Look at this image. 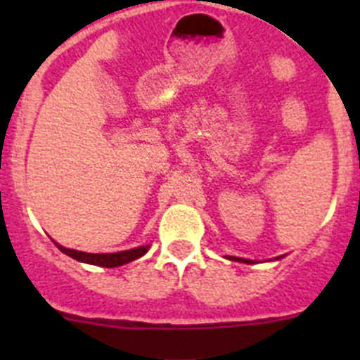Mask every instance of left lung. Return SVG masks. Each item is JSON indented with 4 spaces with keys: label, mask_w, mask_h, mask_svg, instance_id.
Segmentation results:
<instances>
[{
    "label": "left lung",
    "mask_w": 360,
    "mask_h": 360,
    "mask_svg": "<svg viewBox=\"0 0 360 360\" xmlns=\"http://www.w3.org/2000/svg\"><path fill=\"white\" fill-rule=\"evenodd\" d=\"M283 256H279V257H276V259H281ZM229 259H232V262H240V263H247V265H252V263H256V262H252V259H245V257H234V256H229Z\"/></svg>",
    "instance_id": "1"
}]
</instances>
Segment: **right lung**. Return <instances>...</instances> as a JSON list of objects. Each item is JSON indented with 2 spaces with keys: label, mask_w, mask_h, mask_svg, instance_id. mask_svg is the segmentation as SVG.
Returning <instances> with one entry per match:
<instances>
[{
  "label": "right lung",
  "mask_w": 360,
  "mask_h": 360,
  "mask_svg": "<svg viewBox=\"0 0 360 360\" xmlns=\"http://www.w3.org/2000/svg\"><path fill=\"white\" fill-rule=\"evenodd\" d=\"M56 243V241H53ZM57 249L61 250L66 256L73 257L81 263H88V265H97V266H106V269H113V266L126 265L129 262H135L139 257L144 256L149 250L151 245H142V247H135L129 250H120V252H110V254H91V252H82V250L75 249H66L63 245L56 243Z\"/></svg>",
  "instance_id": "obj_1"
}]
</instances>
